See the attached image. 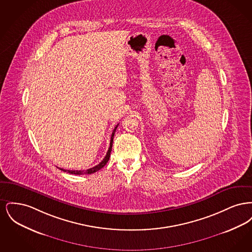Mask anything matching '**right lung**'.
<instances>
[{
  "label": "right lung",
  "instance_id": "add662e5",
  "mask_svg": "<svg viewBox=\"0 0 252 252\" xmlns=\"http://www.w3.org/2000/svg\"><path fill=\"white\" fill-rule=\"evenodd\" d=\"M117 127H118V125L114 127V129H113V131H112V134H111V137H110V144H109V147H108L107 155L105 156V158H103V160H102L99 164H97L94 167L90 168V169H87V170H79V171H77V170H64V169H62V168H60V170L64 171V172H67V173H69V174H72V175H84V174H93V173H95L97 171H99L101 168L104 167V166L107 164L108 159H109L111 148H112V143H113V137H114V134H115V131H116V128H117Z\"/></svg>",
  "mask_w": 252,
  "mask_h": 252
}]
</instances>
